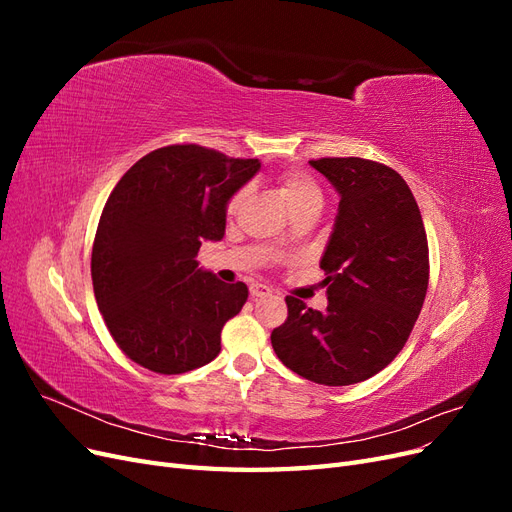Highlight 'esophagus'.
Segmentation results:
<instances>
[{
    "label": "esophagus",
    "mask_w": 512,
    "mask_h": 512,
    "mask_svg": "<svg viewBox=\"0 0 512 512\" xmlns=\"http://www.w3.org/2000/svg\"><path fill=\"white\" fill-rule=\"evenodd\" d=\"M271 294H273V290L269 286H265V284L250 286V297L252 299H265V297H271Z\"/></svg>",
    "instance_id": "1"
}]
</instances>
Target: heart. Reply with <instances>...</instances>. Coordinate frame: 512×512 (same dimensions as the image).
I'll return each instance as SVG.
<instances>
[{
    "label": "heart",
    "instance_id": "obj_1",
    "mask_svg": "<svg viewBox=\"0 0 512 512\" xmlns=\"http://www.w3.org/2000/svg\"><path fill=\"white\" fill-rule=\"evenodd\" d=\"M280 185H282V196L288 207L305 203V200H312V198H322L318 185L303 173H297V170H288V173H284L280 177ZM245 196H247V190H239L235 196H232L228 203V211L230 213L237 211L245 200Z\"/></svg>",
    "mask_w": 512,
    "mask_h": 512
}]
</instances>
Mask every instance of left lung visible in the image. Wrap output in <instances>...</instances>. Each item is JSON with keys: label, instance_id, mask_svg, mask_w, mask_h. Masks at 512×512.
I'll list each match as a JSON object with an SVG mask.
<instances>
[{"label": "left lung", "instance_id": "8db88e82", "mask_svg": "<svg viewBox=\"0 0 512 512\" xmlns=\"http://www.w3.org/2000/svg\"><path fill=\"white\" fill-rule=\"evenodd\" d=\"M339 194L320 269L324 312L286 297L288 318L273 350L307 380L346 386L376 376L412 333L429 282L427 235L416 200L397 170L363 158L312 160Z\"/></svg>", "mask_w": 512, "mask_h": 512}]
</instances>
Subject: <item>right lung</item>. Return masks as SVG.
<instances>
[{
    "instance_id": "1",
    "label": "right lung",
    "mask_w": 512,
    "mask_h": 512,
    "mask_svg": "<svg viewBox=\"0 0 512 512\" xmlns=\"http://www.w3.org/2000/svg\"><path fill=\"white\" fill-rule=\"evenodd\" d=\"M260 170L198 145L147 153L108 196L91 252L100 314L117 346L156 374H185L220 354L224 324L247 301L198 267L203 241H222L226 207Z\"/></svg>"
}]
</instances>
